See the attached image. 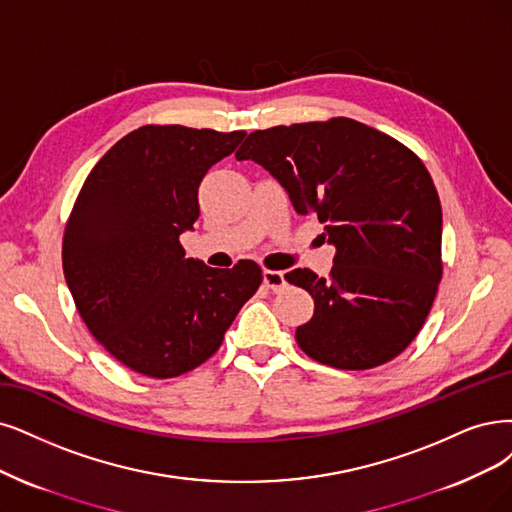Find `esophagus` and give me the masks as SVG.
<instances>
[{
  "instance_id": "obj_1",
  "label": "esophagus",
  "mask_w": 512,
  "mask_h": 512,
  "mask_svg": "<svg viewBox=\"0 0 512 512\" xmlns=\"http://www.w3.org/2000/svg\"><path fill=\"white\" fill-rule=\"evenodd\" d=\"M263 285L272 291H282L287 287V278L278 270H263Z\"/></svg>"
}]
</instances>
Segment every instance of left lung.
<instances>
[{"label": "left lung", "mask_w": 512, "mask_h": 512, "mask_svg": "<svg viewBox=\"0 0 512 512\" xmlns=\"http://www.w3.org/2000/svg\"><path fill=\"white\" fill-rule=\"evenodd\" d=\"M316 215L335 244L329 278L297 268L314 314L295 339L316 363L363 371L420 333L443 276V213L424 162L401 141L350 118L255 130L236 151Z\"/></svg>", "instance_id": "8db88e82"}]
</instances>
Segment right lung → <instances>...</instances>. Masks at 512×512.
Instances as JSON below:
<instances>
[{"instance_id":"obj_1","label":"right lung","mask_w":512,"mask_h":512,"mask_svg":"<svg viewBox=\"0 0 512 512\" xmlns=\"http://www.w3.org/2000/svg\"><path fill=\"white\" fill-rule=\"evenodd\" d=\"M244 130L147 124L94 164L71 208L63 272L92 337L124 367L168 380L211 358L263 274L251 259L215 270L185 259L208 168Z\"/></svg>"}]
</instances>
